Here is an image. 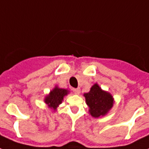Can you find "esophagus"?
<instances>
[{
  "instance_id": "1",
  "label": "esophagus",
  "mask_w": 149,
  "mask_h": 149,
  "mask_svg": "<svg viewBox=\"0 0 149 149\" xmlns=\"http://www.w3.org/2000/svg\"><path fill=\"white\" fill-rule=\"evenodd\" d=\"M73 91L76 94L79 95V94L80 93V89L79 88H77V89H73Z\"/></svg>"
}]
</instances>
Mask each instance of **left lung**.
Listing matches in <instances>:
<instances>
[{
    "instance_id": "left-lung-1",
    "label": "left lung",
    "mask_w": 149,
    "mask_h": 149,
    "mask_svg": "<svg viewBox=\"0 0 149 149\" xmlns=\"http://www.w3.org/2000/svg\"><path fill=\"white\" fill-rule=\"evenodd\" d=\"M84 96L89 108V114L94 118L104 116L114 104L112 95L108 92L102 90L97 83L91 87L89 93H84Z\"/></svg>"
}]
</instances>
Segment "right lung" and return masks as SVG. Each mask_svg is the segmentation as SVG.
I'll return each mask as SVG.
<instances>
[{
  "label": "right lung",
  "instance_id": "obj_1",
  "mask_svg": "<svg viewBox=\"0 0 149 149\" xmlns=\"http://www.w3.org/2000/svg\"><path fill=\"white\" fill-rule=\"evenodd\" d=\"M68 93L69 90L61 89V88H59L57 86H56L50 91V93L46 96L44 99V102L49 108L55 111L59 105L62 103L64 96H66Z\"/></svg>",
  "mask_w": 149,
  "mask_h": 149
}]
</instances>
